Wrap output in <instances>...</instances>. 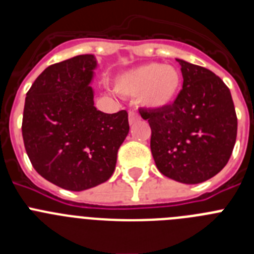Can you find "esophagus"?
Instances as JSON below:
<instances>
[{
  "label": "esophagus",
  "instance_id": "34e87169",
  "mask_svg": "<svg viewBox=\"0 0 254 254\" xmlns=\"http://www.w3.org/2000/svg\"><path fill=\"white\" fill-rule=\"evenodd\" d=\"M138 120H140V117H138V114L136 113V112H133V111H129V113H128V122H129V125H133V123L137 122Z\"/></svg>",
  "mask_w": 254,
  "mask_h": 254
}]
</instances>
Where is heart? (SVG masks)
Listing matches in <instances>:
<instances>
[{
	"label": "heart",
	"mask_w": 254,
	"mask_h": 254,
	"mask_svg": "<svg viewBox=\"0 0 254 254\" xmlns=\"http://www.w3.org/2000/svg\"><path fill=\"white\" fill-rule=\"evenodd\" d=\"M181 84V73L176 67L147 64L126 72L118 81V90L131 96L142 94L145 105L164 108L176 100Z\"/></svg>",
	"instance_id": "1"
}]
</instances>
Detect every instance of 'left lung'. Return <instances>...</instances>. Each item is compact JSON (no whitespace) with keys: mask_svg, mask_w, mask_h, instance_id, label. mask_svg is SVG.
Listing matches in <instances>:
<instances>
[{"mask_svg":"<svg viewBox=\"0 0 254 254\" xmlns=\"http://www.w3.org/2000/svg\"><path fill=\"white\" fill-rule=\"evenodd\" d=\"M183 86L173 104L140 109L151 128L150 147L161 174L186 185L216 176L228 164L238 120L229 87L212 71L186 61Z\"/></svg>","mask_w":254,"mask_h":254,"instance_id":"obj_1","label":"left lung"}]
</instances>
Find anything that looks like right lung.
<instances>
[{
    "instance_id": "1",
    "label": "right lung",
    "mask_w": 254,
    "mask_h": 254,
    "mask_svg": "<svg viewBox=\"0 0 254 254\" xmlns=\"http://www.w3.org/2000/svg\"><path fill=\"white\" fill-rule=\"evenodd\" d=\"M95 67L93 55L51 64L26 93V154L40 176L64 190H89L111 178L129 131L127 112L108 114L94 107L89 84Z\"/></svg>"
}]
</instances>
